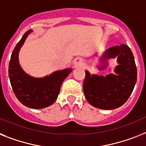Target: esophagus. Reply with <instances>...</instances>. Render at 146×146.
I'll return each instance as SVG.
<instances>
[{
	"label": "esophagus",
	"instance_id": "1",
	"mask_svg": "<svg viewBox=\"0 0 146 146\" xmlns=\"http://www.w3.org/2000/svg\"><path fill=\"white\" fill-rule=\"evenodd\" d=\"M74 64L76 67H81L84 65L83 60L81 58H76L74 61Z\"/></svg>",
	"mask_w": 146,
	"mask_h": 146
}]
</instances>
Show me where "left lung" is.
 Here are the masks:
<instances>
[{"instance_id": "left-lung-1", "label": "left lung", "mask_w": 146, "mask_h": 146, "mask_svg": "<svg viewBox=\"0 0 146 146\" xmlns=\"http://www.w3.org/2000/svg\"><path fill=\"white\" fill-rule=\"evenodd\" d=\"M98 58V70L106 69L109 61L116 58L114 73L107 75L91 74L85 71L84 92L87 102L95 108L113 110L123 105L133 92L137 83V71L133 53L121 44L104 51Z\"/></svg>"}]
</instances>
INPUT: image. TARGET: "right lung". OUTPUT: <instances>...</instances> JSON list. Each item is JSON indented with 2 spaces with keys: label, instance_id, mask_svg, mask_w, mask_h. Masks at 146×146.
<instances>
[{
  "label": "right lung",
  "instance_id": "add662e5",
  "mask_svg": "<svg viewBox=\"0 0 146 146\" xmlns=\"http://www.w3.org/2000/svg\"><path fill=\"white\" fill-rule=\"evenodd\" d=\"M32 32L30 30L25 33L13 50L9 61V78L13 92L23 105L32 109H42L56 101L62 82L72 68L55 71L42 78H35L26 73L19 62V52Z\"/></svg>",
  "mask_w": 146,
  "mask_h": 146
}]
</instances>
